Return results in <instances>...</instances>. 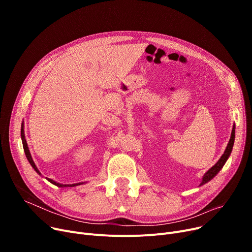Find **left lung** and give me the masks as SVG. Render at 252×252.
Listing matches in <instances>:
<instances>
[{"mask_svg":"<svg viewBox=\"0 0 252 252\" xmlns=\"http://www.w3.org/2000/svg\"><path fill=\"white\" fill-rule=\"evenodd\" d=\"M234 141H235V125L233 126V129H232V133H231V138H230V141H229V143L227 145L226 150H224L223 154L220 156L219 161L213 167L209 168L206 171V173L204 174V176L202 178V182L200 184V186H202V185L206 184L210 180H213L219 174V171L222 168V166L224 165V163H226V161L228 160V158L231 155V152H232V149H233V145H234Z\"/></svg>","mask_w":252,"mask_h":252,"instance_id":"left-lung-1","label":"left lung"}]
</instances>
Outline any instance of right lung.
I'll return each mask as SVG.
<instances>
[{"label":"right lung","instance_id":"right-lung-1","mask_svg":"<svg viewBox=\"0 0 252 252\" xmlns=\"http://www.w3.org/2000/svg\"><path fill=\"white\" fill-rule=\"evenodd\" d=\"M21 140H22L23 149H24V152H25V155H26V158H28L29 162L31 163V165L32 166V168L36 171V173H37L38 175H41V173H39V170L37 169V167H36V165H35V163L33 162V159H32V154H31L30 149H29V146H28V143H26V140H25V135H24V122H22V124H21ZM47 180H48L50 183H52L53 185H55V186L60 187V188H64V187H75V186H78V185L84 184V182H83V183H76V184H69V185L65 184V185H63V184L57 183V182L53 181V180H51V179H48V178H47Z\"/></svg>","mask_w":252,"mask_h":252}]
</instances>
